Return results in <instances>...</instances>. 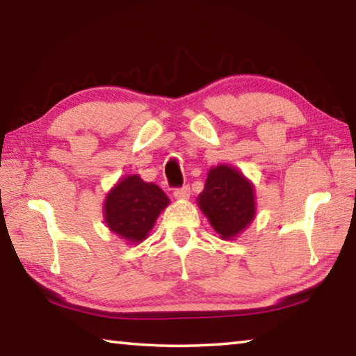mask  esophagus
Masks as SVG:
<instances>
[{
    "instance_id": "34e87169",
    "label": "esophagus",
    "mask_w": 356,
    "mask_h": 356,
    "mask_svg": "<svg viewBox=\"0 0 356 356\" xmlns=\"http://www.w3.org/2000/svg\"><path fill=\"white\" fill-rule=\"evenodd\" d=\"M190 195H191V191H190L188 185H185V186H182V188H177L176 191H174V197H176V200H188Z\"/></svg>"
}]
</instances>
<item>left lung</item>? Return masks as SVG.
I'll return each instance as SVG.
<instances>
[{"instance_id": "1", "label": "left lung", "mask_w": 356, "mask_h": 356, "mask_svg": "<svg viewBox=\"0 0 356 356\" xmlns=\"http://www.w3.org/2000/svg\"><path fill=\"white\" fill-rule=\"evenodd\" d=\"M197 206L222 240H236L256 218L254 185L236 166L210 168Z\"/></svg>"}]
</instances>
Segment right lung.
Masks as SVG:
<instances>
[{"mask_svg": "<svg viewBox=\"0 0 356 356\" xmlns=\"http://www.w3.org/2000/svg\"><path fill=\"white\" fill-rule=\"evenodd\" d=\"M170 202L159 185L130 174L119 179L106 193L104 220L119 238L129 245H138L149 237L156 218Z\"/></svg>", "mask_w": 356, "mask_h": 356, "instance_id": "right-lung-1", "label": "right lung"}]
</instances>
